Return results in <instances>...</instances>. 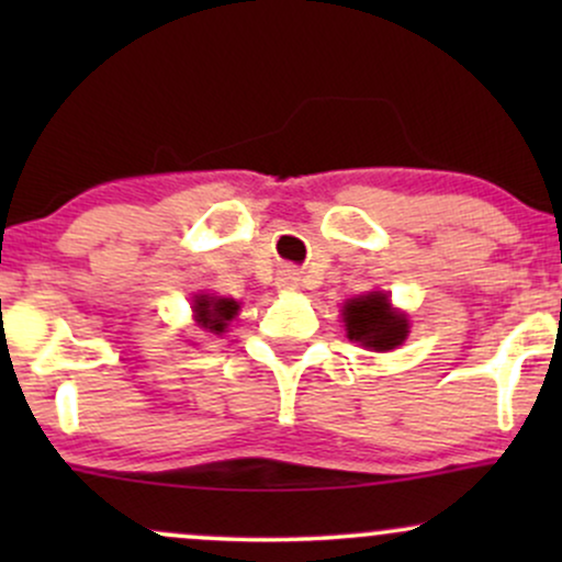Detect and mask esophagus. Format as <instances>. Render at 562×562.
Returning a JSON list of instances; mask_svg holds the SVG:
<instances>
[{"mask_svg": "<svg viewBox=\"0 0 562 562\" xmlns=\"http://www.w3.org/2000/svg\"><path fill=\"white\" fill-rule=\"evenodd\" d=\"M277 285L285 288V290L299 288V272H295V269H290V267L282 269L280 277H277Z\"/></svg>", "mask_w": 562, "mask_h": 562, "instance_id": "34e87169", "label": "esophagus"}]
</instances>
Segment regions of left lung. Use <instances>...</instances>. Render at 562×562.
Here are the masks:
<instances>
[{
  "label": "left lung",
  "mask_w": 562,
  "mask_h": 562,
  "mask_svg": "<svg viewBox=\"0 0 562 562\" xmlns=\"http://www.w3.org/2000/svg\"><path fill=\"white\" fill-rule=\"evenodd\" d=\"M344 319L348 338L375 348V351H391V348L402 346L409 333V322L404 314L393 312L385 293H370L348 301L344 306Z\"/></svg>",
  "instance_id": "obj_1"
}]
</instances>
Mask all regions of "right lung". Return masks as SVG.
<instances>
[{
	"label": "right lung",
	"mask_w": 562,
	"mask_h": 562,
	"mask_svg": "<svg viewBox=\"0 0 562 562\" xmlns=\"http://www.w3.org/2000/svg\"><path fill=\"white\" fill-rule=\"evenodd\" d=\"M237 301L232 299H209V295H198L195 314L198 325L209 333H224L227 322L237 314Z\"/></svg>",
	"instance_id": "obj_1"
}]
</instances>
